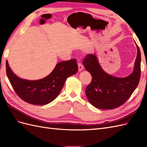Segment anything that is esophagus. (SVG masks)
I'll list each match as a JSON object with an SVG mask.
<instances>
[{"mask_svg": "<svg viewBox=\"0 0 147 147\" xmlns=\"http://www.w3.org/2000/svg\"><path fill=\"white\" fill-rule=\"evenodd\" d=\"M78 71H82L83 69V66L81 63H78Z\"/></svg>", "mask_w": 147, "mask_h": 147, "instance_id": "1", "label": "esophagus"}]
</instances>
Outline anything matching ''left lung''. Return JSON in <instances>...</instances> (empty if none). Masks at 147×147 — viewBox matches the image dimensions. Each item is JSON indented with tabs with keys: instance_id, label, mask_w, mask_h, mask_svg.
Listing matches in <instances>:
<instances>
[{
	"instance_id": "1",
	"label": "left lung",
	"mask_w": 147,
	"mask_h": 147,
	"mask_svg": "<svg viewBox=\"0 0 147 147\" xmlns=\"http://www.w3.org/2000/svg\"><path fill=\"white\" fill-rule=\"evenodd\" d=\"M136 47L137 54L134 70L126 77H116L106 73L99 64L96 54L88 55L84 59V67L92 77L86 88V95L95 107L103 110L117 108L134 91L140 78V51L137 45Z\"/></svg>"
}]
</instances>
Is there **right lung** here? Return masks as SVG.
<instances>
[{"label":"right lung","instance_id":"obj_1","mask_svg":"<svg viewBox=\"0 0 147 147\" xmlns=\"http://www.w3.org/2000/svg\"><path fill=\"white\" fill-rule=\"evenodd\" d=\"M78 65L75 59L57 63L46 77L38 80H28L20 78L13 73L6 62L7 77L11 86L21 99L29 104L43 105L56 98L66 79L76 74Z\"/></svg>","mask_w":147,"mask_h":147}]
</instances>
